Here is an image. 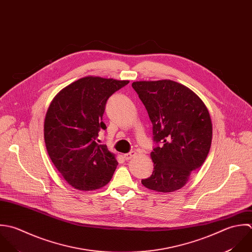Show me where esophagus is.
Returning <instances> with one entry per match:
<instances>
[{
    "label": "esophagus",
    "instance_id": "esophagus-1",
    "mask_svg": "<svg viewBox=\"0 0 252 252\" xmlns=\"http://www.w3.org/2000/svg\"><path fill=\"white\" fill-rule=\"evenodd\" d=\"M136 156H137V153H136V152H130V153L124 155V158H126V160H130V159H132L133 158H135Z\"/></svg>",
    "mask_w": 252,
    "mask_h": 252
}]
</instances>
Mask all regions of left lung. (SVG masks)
Listing matches in <instances>:
<instances>
[{
  "instance_id": "8db88e82",
  "label": "left lung",
  "mask_w": 252,
  "mask_h": 252,
  "mask_svg": "<svg viewBox=\"0 0 252 252\" xmlns=\"http://www.w3.org/2000/svg\"><path fill=\"white\" fill-rule=\"evenodd\" d=\"M132 87L153 123L154 140L162 143L151 153L154 172L142 184L171 192L183 188L205 161L212 142V122L201 98L172 80L136 81Z\"/></svg>"
}]
</instances>
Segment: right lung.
Segmentation results:
<instances>
[{"mask_svg":"<svg viewBox=\"0 0 252 252\" xmlns=\"http://www.w3.org/2000/svg\"><path fill=\"white\" fill-rule=\"evenodd\" d=\"M128 83L86 76L60 91L47 110L44 138L49 157L76 189L102 188L113 176L116 157L95 140L100 129H106L102 115L108 97Z\"/></svg>","mask_w":252,"mask_h":252,"instance_id":"1","label":"right lung"}]
</instances>
